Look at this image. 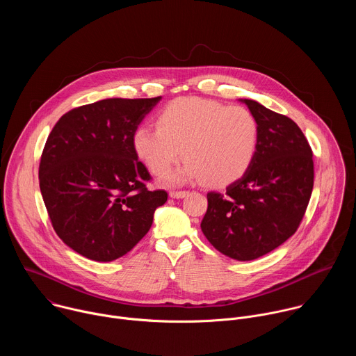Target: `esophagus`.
I'll return each mask as SVG.
<instances>
[{"mask_svg": "<svg viewBox=\"0 0 356 356\" xmlns=\"http://www.w3.org/2000/svg\"><path fill=\"white\" fill-rule=\"evenodd\" d=\"M188 194V191H186V190H173V191H170V197L172 198H183V197H186Z\"/></svg>", "mask_w": 356, "mask_h": 356, "instance_id": "esophagus-1", "label": "esophagus"}]
</instances>
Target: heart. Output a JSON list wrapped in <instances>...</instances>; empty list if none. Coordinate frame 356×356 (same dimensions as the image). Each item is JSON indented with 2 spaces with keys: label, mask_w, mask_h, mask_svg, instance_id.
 <instances>
[{
  "label": "heart",
  "mask_w": 356,
  "mask_h": 356,
  "mask_svg": "<svg viewBox=\"0 0 356 356\" xmlns=\"http://www.w3.org/2000/svg\"><path fill=\"white\" fill-rule=\"evenodd\" d=\"M258 140V121L248 108L183 97L162 110L158 125H142L135 131L134 147L139 159L158 176L184 154L187 162L166 176L169 183L202 179L218 187L235 181L249 169Z\"/></svg>",
  "instance_id": "obj_1"
}]
</instances>
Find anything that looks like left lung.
<instances>
[{"label": "left lung", "mask_w": 356, "mask_h": 356, "mask_svg": "<svg viewBox=\"0 0 356 356\" xmlns=\"http://www.w3.org/2000/svg\"><path fill=\"white\" fill-rule=\"evenodd\" d=\"M259 127L258 150L227 191L207 194L201 231L235 261H253L286 242L307 210L314 184L313 150L298 128L253 99H241Z\"/></svg>", "instance_id": "obj_1"}]
</instances>
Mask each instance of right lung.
<instances>
[{"label":"right lung","mask_w":356,"mask_h":356,"mask_svg":"<svg viewBox=\"0 0 356 356\" xmlns=\"http://www.w3.org/2000/svg\"><path fill=\"white\" fill-rule=\"evenodd\" d=\"M162 97L107 98L66 113L44 143L39 186L58 236L91 261L111 262L150 229L168 200L150 191L134 135Z\"/></svg>","instance_id":"right-lung-1"}]
</instances>
